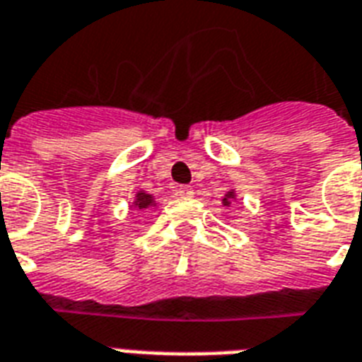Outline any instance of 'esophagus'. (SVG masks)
Returning a JSON list of instances; mask_svg holds the SVG:
<instances>
[{"label":"esophagus","mask_w":362,"mask_h":362,"mask_svg":"<svg viewBox=\"0 0 362 362\" xmlns=\"http://www.w3.org/2000/svg\"><path fill=\"white\" fill-rule=\"evenodd\" d=\"M176 193H178V195H182V197H192L193 187L192 186H178L176 187Z\"/></svg>","instance_id":"obj_1"}]
</instances>
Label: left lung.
<instances>
[{"label": "left lung", "mask_w": 362, "mask_h": 362, "mask_svg": "<svg viewBox=\"0 0 362 362\" xmlns=\"http://www.w3.org/2000/svg\"><path fill=\"white\" fill-rule=\"evenodd\" d=\"M233 197H235V192L231 189V192L226 193V197H224V199H222V203H224L226 206H230V199H233Z\"/></svg>", "instance_id": "1"}]
</instances>
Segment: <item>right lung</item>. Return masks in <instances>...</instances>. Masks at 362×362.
<instances>
[{
  "mask_svg": "<svg viewBox=\"0 0 362 362\" xmlns=\"http://www.w3.org/2000/svg\"><path fill=\"white\" fill-rule=\"evenodd\" d=\"M132 206H136V209H150V206H156L153 195L140 189V192H136V199H134Z\"/></svg>",
  "mask_w": 362,
  "mask_h": 362,
  "instance_id": "right-lung-1",
  "label": "right lung"
}]
</instances>
